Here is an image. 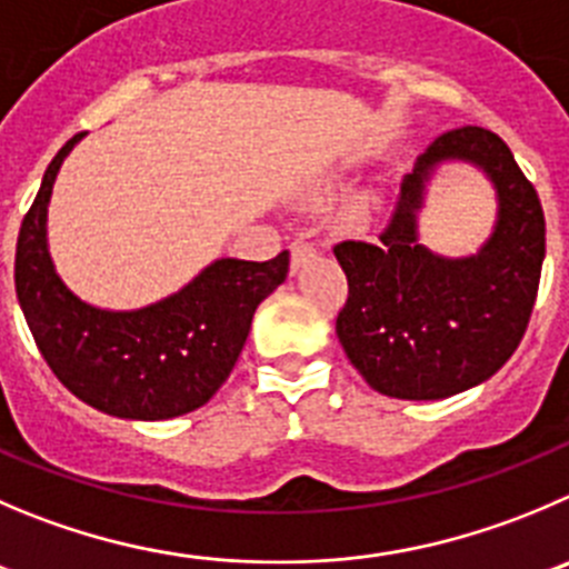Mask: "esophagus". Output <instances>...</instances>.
I'll return each mask as SVG.
<instances>
[{
	"instance_id": "34e87169",
	"label": "esophagus",
	"mask_w": 569,
	"mask_h": 569,
	"mask_svg": "<svg viewBox=\"0 0 569 569\" xmlns=\"http://www.w3.org/2000/svg\"><path fill=\"white\" fill-rule=\"evenodd\" d=\"M310 257H316V246H312L310 240L299 237V240L290 242V259H293V268L305 264Z\"/></svg>"
}]
</instances>
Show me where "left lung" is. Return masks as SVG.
Listing matches in <instances>:
<instances>
[{
	"instance_id": "obj_1",
	"label": "left lung",
	"mask_w": 569,
	"mask_h": 569,
	"mask_svg": "<svg viewBox=\"0 0 569 569\" xmlns=\"http://www.w3.org/2000/svg\"><path fill=\"white\" fill-rule=\"evenodd\" d=\"M463 158L492 178L501 214L478 258L443 260L415 240L423 181L438 160ZM349 281L340 346L362 380L397 399H443L489 380L531 321L545 259V212L497 133L463 126L427 144L375 242L332 248Z\"/></svg>"
}]
</instances>
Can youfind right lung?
<instances>
[{
	"mask_svg": "<svg viewBox=\"0 0 569 569\" xmlns=\"http://www.w3.org/2000/svg\"><path fill=\"white\" fill-rule=\"evenodd\" d=\"M69 139L44 172L16 242V296L52 375L91 408L159 421L207 405L229 380L259 301L288 279L290 253L218 259L170 299L108 312L69 293L47 251V203Z\"/></svg>",
	"mask_w": 569,
	"mask_h": 569,
	"instance_id": "1",
	"label": "right lung"
}]
</instances>
